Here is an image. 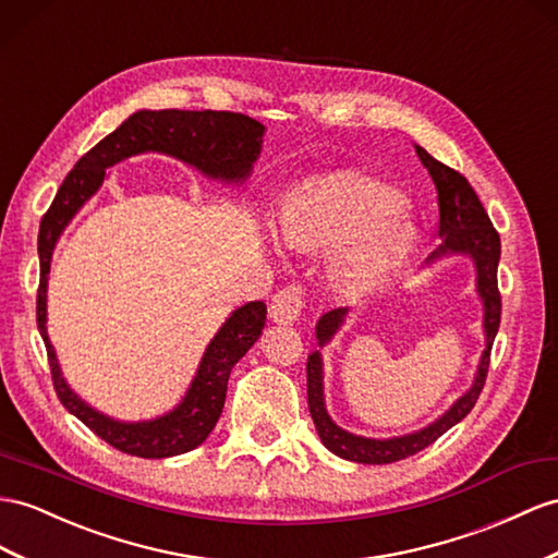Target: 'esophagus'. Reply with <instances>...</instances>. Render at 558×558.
<instances>
[{
    "label": "esophagus",
    "instance_id": "esophagus-1",
    "mask_svg": "<svg viewBox=\"0 0 558 558\" xmlns=\"http://www.w3.org/2000/svg\"><path fill=\"white\" fill-rule=\"evenodd\" d=\"M306 306V299H304V288L302 284H288V288H282L274 294V299H270V318H274L276 323H294L299 318V313L304 311Z\"/></svg>",
    "mask_w": 558,
    "mask_h": 558
}]
</instances>
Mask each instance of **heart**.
Listing matches in <instances>:
<instances>
[{"instance_id": "1", "label": "heart", "mask_w": 558, "mask_h": 558, "mask_svg": "<svg viewBox=\"0 0 558 558\" xmlns=\"http://www.w3.org/2000/svg\"><path fill=\"white\" fill-rule=\"evenodd\" d=\"M398 211V197L367 181L325 185L284 207L280 235L292 247H337L355 242L337 262L347 284L384 278L412 245V228Z\"/></svg>"}]
</instances>
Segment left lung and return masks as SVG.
I'll return each mask as SVG.
<instances>
[{
    "instance_id": "obj_1",
    "label": "left lung",
    "mask_w": 558,
    "mask_h": 558,
    "mask_svg": "<svg viewBox=\"0 0 558 558\" xmlns=\"http://www.w3.org/2000/svg\"><path fill=\"white\" fill-rule=\"evenodd\" d=\"M415 153L420 162L426 167L428 177H432L436 185V199H438V235H442V245L432 252L426 262H434L442 254H469L476 264L478 274V294L483 296L485 306V351L478 365V375L474 387H471L460 401H457L446 415L432 426L422 428L417 434L389 438V440H375L353 436L344 428H339L325 412L323 403V363L320 353L316 351L306 363V381H308V412L313 417V424L318 428V436L327 450L344 457L351 462L361 464H391L401 462L405 457L417 454L420 450L432 446L442 434L452 428L457 422H462L471 408L476 405L478 396L485 387V377H488L490 367V351L493 341L499 330V318H502V296H499L497 288V264H499V233L488 217V211L483 209L476 191L471 189V183L454 171L452 167L438 162L436 157L428 155L422 146H415ZM347 308L327 311L318 320V341L325 344L337 330L341 320H344Z\"/></svg>"
}]
</instances>
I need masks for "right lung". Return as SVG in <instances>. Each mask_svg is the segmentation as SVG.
<instances>
[{"instance_id": "add662e5", "label": "right lung", "mask_w": 558, "mask_h": 558, "mask_svg": "<svg viewBox=\"0 0 558 558\" xmlns=\"http://www.w3.org/2000/svg\"><path fill=\"white\" fill-rule=\"evenodd\" d=\"M264 124L242 112L228 110H141L126 120L116 132L84 153L77 165L63 179L51 207L39 223L37 252H39V288H37V327L45 339L51 381L56 396L68 412L87 424L92 432L104 438L108 446L124 454L160 460V457L181 454L197 448L211 428L217 426L228 377L233 365L245 355L266 325V304L250 302L240 306L231 318L223 323L217 337L207 347L197 375L185 393L183 403L169 415L122 424L110 417L98 415L94 408L70 391L61 377V367L56 363V353L47 337V276L51 264V252L65 223L84 205V199L96 193L104 183L106 169L124 157L157 150L174 155L179 160L203 169L207 177L223 181H242L252 169V162L262 150Z\"/></svg>"}]
</instances>
